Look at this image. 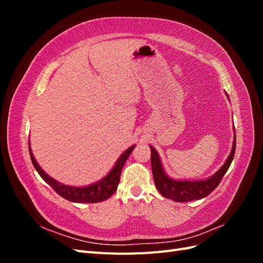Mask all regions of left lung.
Listing matches in <instances>:
<instances>
[{"mask_svg": "<svg viewBox=\"0 0 263 263\" xmlns=\"http://www.w3.org/2000/svg\"><path fill=\"white\" fill-rule=\"evenodd\" d=\"M234 134L235 135L233 148L232 151H230V155L227 158V160L220 166V169L216 173H214L212 177L204 180L190 181L174 180L170 178L168 174L164 172L163 165L161 163L160 157H159L157 150L153 146H149L151 149V169H153L155 184L159 191V193L162 196L169 198V200L180 203L201 200V198L210 195L213 191L218 186L222 177L225 176V173L229 169L230 164H232L236 150V133Z\"/></svg>", "mask_w": 263, "mask_h": 263, "instance_id": "1", "label": "left lung"}]
</instances>
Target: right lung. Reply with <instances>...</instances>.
Returning a JSON list of instances; mask_svg holds the SVG:
<instances>
[{"label":"right lung","instance_id":"obj_1","mask_svg":"<svg viewBox=\"0 0 263 263\" xmlns=\"http://www.w3.org/2000/svg\"><path fill=\"white\" fill-rule=\"evenodd\" d=\"M135 147L136 146L133 145L132 147L125 150L121 155V157L117 159L113 169L110 170L108 174H106L103 179L93 183V184L86 185V186H70L52 179L41 168V165L37 163L33 153H31L30 142L28 141V149H29L31 162H33V165L35 166L36 171L39 173V176L43 178L44 181H46V183H48V184L60 196L74 203H99V202L105 201L108 197L112 196L115 191L117 190V185L119 183V179H121L123 166Z\"/></svg>","mask_w":263,"mask_h":263}]
</instances>
